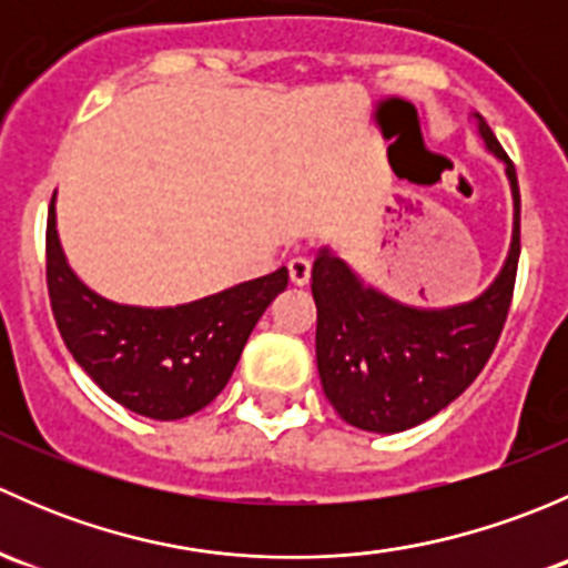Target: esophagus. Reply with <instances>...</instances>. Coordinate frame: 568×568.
I'll return each instance as SVG.
<instances>
[{
    "mask_svg": "<svg viewBox=\"0 0 568 568\" xmlns=\"http://www.w3.org/2000/svg\"><path fill=\"white\" fill-rule=\"evenodd\" d=\"M311 268H313L311 257H305V255L291 257V261H288L291 283H294V285H307V283H311Z\"/></svg>",
    "mask_w": 568,
    "mask_h": 568,
    "instance_id": "34e87169",
    "label": "esophagus"
}]
</instances>
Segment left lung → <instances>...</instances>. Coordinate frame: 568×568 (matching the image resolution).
I'll list each match as a JSON object with an SVG mask.
<instances>
[{
    "label": "left lung",
    "instance_id": "left-lung-1",
    "mask_svg": "<svg viewBox=\"0 0 568 568\" xmlns=\"http://www.w3.org/2000/svg\"><path fill=\"white\" fill-rule=\"evenodd\" d=\"M473 118L480 140L506 164L514 194L511 250L484 294L426 311L365 285L326 247L313 263L321 387L337 415L363 432H406L443 412L484 371L506 324L519 263V183L486 120Z\"/></svg>",
    "mask_w": 568,
    "mask_h": 568
}]
</instances>
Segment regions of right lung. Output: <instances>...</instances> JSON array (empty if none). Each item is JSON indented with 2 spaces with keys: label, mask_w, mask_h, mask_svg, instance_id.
I'll return each instance as SVG.
<instances>
[{
  "label": "right lung",
  "mask_w": 568,
  "mask_h": 568,
  "mask_svg": "<svg viewBox=\"0 0 568 568\" xmlns=\"http://www.w3.org/2000/svg\"><path fill=\"white\" fill-rule=\"evenodd\" d=\"M45 283L57 329L84 374L136 415L181 420L227 385L257 318L288 285V268L189 305H118L90 291L68 266L51 197Z\"/></svg>",
  "instance_id": "right-lung-1"
}]
</instances>
